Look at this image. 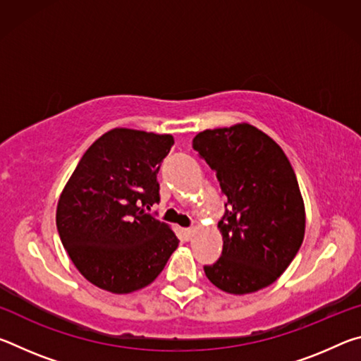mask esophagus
<instances>
[{
    "instance_id": "1",
    "label": "esophagus",
    "mask_w": 361,
    "mask_h": 361,
    "mask_svg": "<svg viewBox=\"0 0 361 361\" xmlns=\"http://www.w3.org/2000/svg\"><path fill=\"white\" fill-rule=\"evenodd\" d=\"M183 232H185V239L186 240H191L192 239V235H194V229L192 228H188V229H185Z\"/></svg>"
}]
</instances>
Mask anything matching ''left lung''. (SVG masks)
Listing matches in <instances>:
<instances>
[{
	"mask_svg": "<svg viewBox=\"0 0 361 361\" xmlns=\"http://www.w3.org/2000/svg\"><path fill=\"white\" fill-rule=\"evenodd\" d=\"M192 148L228 197L218 221L223 252L204 266L207 279L232 295L266 288L290 266L304 239V202L288 157L250 124L200 132Z\"/></svg>",
	"mask_w": 361,
	"mask_h": 361,
	"instance_id": "8db88e82",
	"label": "left lung"
}]
</instances>
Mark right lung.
<instances>
[{"label": "right lung", "mask_w": 361, "mask_h": 361, "mask_svg": "<svg viewBox=\"0 0 361 361\" xmlns=\"http://www.w3.org/2000/svg\"><path fill=\"white\" fill-rule=\"evenodd\" d=\"M172 135L113 129L84 152L57 205V231L78 271L102 290L154 282L178 239L146 209L159 204L157 173Z\"/></svg>", "instance_id": "obj_1"}]
</instances>
